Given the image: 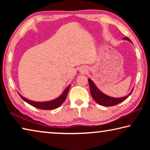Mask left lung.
Segmentation results:
<instances>
[{
	"instance_id": "left-lung-1",
	"label": "left lung",
	"mask_w": 150,
	"mask_h": 150,
	"mask_svg": "<svg viewBox=\"0 0 150 150\" xmlns=\"http://www.w3.org/2000/svg\"><path fill=\"white\" fill-rule=\"evenodd\" d=\"M123 39L128 40L129 42H132L131 40L127 37L124 38ZM88 84H89L91 96H92L93 99L95 100L96 101V103H97L98 105L105 106H112L118 105V104L122 103L124 100H126V98L131 95V93H132L133 91V90L132 91V92L129 94L128 95L124 96V97L113 98V97H110V96H107L106 95H105V94L103 93L101 91L98 90L97 87H96L95 85L94 84V83L90 79H88Z\"/></svg>"
}]
</instances>
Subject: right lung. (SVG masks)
<instances>
[{"mask_svg":"<svg viewBox=\"0 0 150 150\" xmlns=\"http://www.w3.org/2000/svg\"><path fill=\"white\" fill-rule=\"evenodd\" d=\"M70 86L71 85H69V87L66 88V89L64 91V92L63 93L62 95L60 96H59L58 98H57L56 99L49 101V102H43V103L34 102V101H32V100L26 99V98H24V96L20 95V94L19 95L20 97H21L24 101H26L27 103L30 104V105L34 106L35 108L42 109V110H53V109H55L59 107V106L62 105L63 103L64 102L66 97H67V95L68 91H69V89L70 88Z\"/></svg>","mask_w":150,"mask_h":150,"instance_id":"add662e5","label":"right lung"}]
</instances>
